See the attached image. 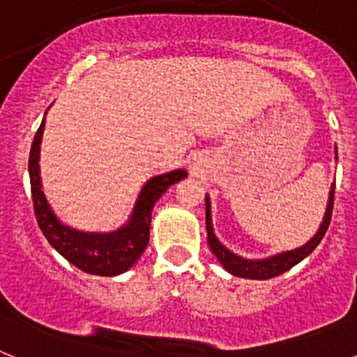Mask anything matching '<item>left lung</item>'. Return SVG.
Returning <instances> with one entry per match:
<instances>
[{"mask_svg": "<svg viewBox=\"0 0 357 357\" xmlns=\"http://www.w3.org/2000/svg\"><path fill=\"white\" fill-rule=\"evenodd\" d=\"M333 206H334V184H333V188H331L329 204H327V211H326V216H324V222H321L317 236H314L311 241L305 243L304 247L296 248V250L284 252V254H279V255H275V257H270V259L248 261V259H241V257H238V255L232 254L230 250H227L222 243L218 241L216 236H214V232H213V225H211L209 198H206L207 243H209L211 252L216 255L218 261H220L227 272L232 273V275L245 277V279H255V280L272 279V277H277V275H280V273L288 272L289 268L295 266L296 263H301L304 257H307V255L318 247V243L321 241V238L326 236L327 229H329L331 216H333Z\"/></svg>", "mask_w": 357, "mask_h": 357, "instance_id": "1", "label": "left lung"}]
</instances>
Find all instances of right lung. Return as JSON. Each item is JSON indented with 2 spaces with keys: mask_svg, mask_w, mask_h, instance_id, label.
Masks as SVG:
<instances>
[{
  "mask_svg": "<svg viewBox=\"0 0 357 357\" xmlns=\"http://www.w3.org/2000/svg\"><path fill=\"white\" fill-rule=\"evenodd\" d=\"M44 119L37 130L30 150L28 172H30L31 200H33V213L43 234L62 257L80 268L82 272L91 275L114 277L127 272L128 268L139 259L150 239L151 211L155 202L169 185L182 181L188 173L184 169H175L166 175L153 176L144 185L135 204L130 222L110 234H87L75 229L62 225L53 211L50 209L46 197L40 189L39 176V148L43 139Z\"/></svg>",
  "mask_w": 357,
  "mask_h": 357,
  "instance_id": "add662e5",
  "label": "right lung"
}]
</instances>
